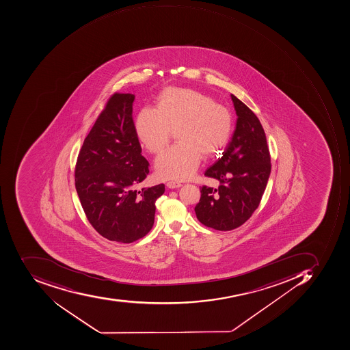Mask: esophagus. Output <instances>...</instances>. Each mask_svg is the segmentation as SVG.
Returning <instances> with one entry per match:
<instances>
[{
  "label": "esophagus",
  "mask_w": 350,
  "mask_h": 350,
  "mask_svg": "<svg viewBox=\"0 0 350 350\" xmlns=\"http://www.w3.org/2000/svg\"><path fill=\"white\" fill-rule=\"evenodd\" d=\"M182 186V184L180 183V182H174V180H172V182H168L167 183V187L170 188V189H174V188H178Z\"/></svg>",
  "instance_id": "obj_1"
}]
</instances>
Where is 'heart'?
<instances>
[{"label": "heart", "mask_w": 350, "mask_h": 350, "mask_svg": "<svg viewBox=\"0 0 350 350\" xmlns=\"http://www.w3.org/2000/svg\"><path fill=\"white\" fill-rule=\"evenodd\" d=\"M135 133L151 153H159L176 131L178 144L161 153L156 160L157 174L165 180L191 178L203 154L211 157L228 143L232 129L229 110L201 92L168 88L159 96L157 108L139 110Z\"/></svg>", "instance_id": "b5f03b06"}]
</instances>
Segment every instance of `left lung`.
Segmentation results:
<instances>
[{
	"label": "left lung",
	"instance_id": "left-lung-1",
	"mask_svg": "<svg viewBox=\"0 0 350 350\" xmlns=\"http://www.w3.org/2000/svg\"><path fill=\"white\" fill-rule=\"evenodd\" d=\"M236 109V129L223 156L205 172L219 180L217 188L203 186L194 207L198 219L215 230L238 228L252 217L269 178V149L265 131L256 114L231 94Z\"/></svg>",
	"mask_w": 350,
	"mask_h": 350
}]
</instances>
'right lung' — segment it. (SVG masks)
<instances>
[{"mask_svg": "<svg viewBox=\"0 0 350 350\" xmlns=\"http://www.w3.org/2000/svg\"><path fill=\"white\" fill-rule=\"evenodd\" d=\"M135 94H114L84 139L77 161L76 189L85 215L100 236L133 243L152 228L164 184L137 189L149 163L135 133Z\"/></svg>", "mask_w": 350, "mask_h": 350, "instance_id": "obj_1", "label": "right lung"}]
</instances>
